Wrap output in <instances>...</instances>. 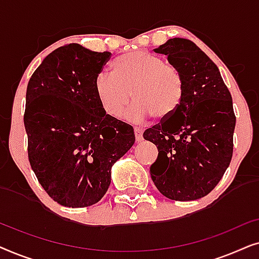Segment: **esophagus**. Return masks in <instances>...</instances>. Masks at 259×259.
Here are the masks:
<instances>
[{
    "mask_svg": "<svg viewBox=\"0 0 259 259\" xmlns=\"http://www.w3.org/2000/svg\"><path fill=\"white\" fill-rule=\"evenodd\" d=\"M134 134H136V140L137 141H141L144 139V138H143V130L139 128V127H136V128H134Z\"/></svg>",
    "mask_w": 259,
    "mask_h": 259,
    "instance_id": "obj_1",
    "label": "esophagus"
}]
</instances>
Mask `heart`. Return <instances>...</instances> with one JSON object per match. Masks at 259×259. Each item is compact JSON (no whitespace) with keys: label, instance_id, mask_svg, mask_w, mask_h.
<instances>
[{"label":"heart","instance_id":"1","mask_svg":"<svg viewBox=\"0 0 259 259\" xmlns=\"http://www.w3.org/2000/svg\"><path fill=\"white\" fill-rule=\"evenodd\" d=\"M134 93L132 94V92ZM95 93L107 114L119 118L132 100H137L126 118L143 121L172 116L184 98V77L176 66L157 54L136 51L113 62V73L101 72L95 79Z\"/></svg>","mask_w":259,"mask_h":259}]
</instances>
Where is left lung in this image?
<instances>
[{"instance_id": "1", "label": "left lung", "mask_w": 259, "mask_h": 259, "mask_svg": "<svg viewBox=\"0 0 259 259\" xmlns=\"http://www.w3.org/2000/svg\"><path fill=\"white\" fill-rule=\"evenodd\" d=\"M184 77L177 112L144 132L158 148L151 178L172 200L203 198L217 186L233 152L236 115L232 98L213 61L186 38H169L154 49Z\"/></svg>"}]
</instances>
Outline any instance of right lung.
Here are the masks:
<instances>
[{"instance_id": "1", "label": "right lung", "mask_w": 259, "mask_h": 259, "mask_svg": "<svg viewBox=\"0 0 259 259\" xmlns=\"http://www.w3.org/2000/svg\"><path fill=\"white\" fill-rule=\"evenodd\" d=\"M111 55L62 46L28 82V159L44 190L63 206L98 203L111 184L113 164L136 141L133 127L106 114L95 93V79Z\"/></svg>"}]
</instances>
